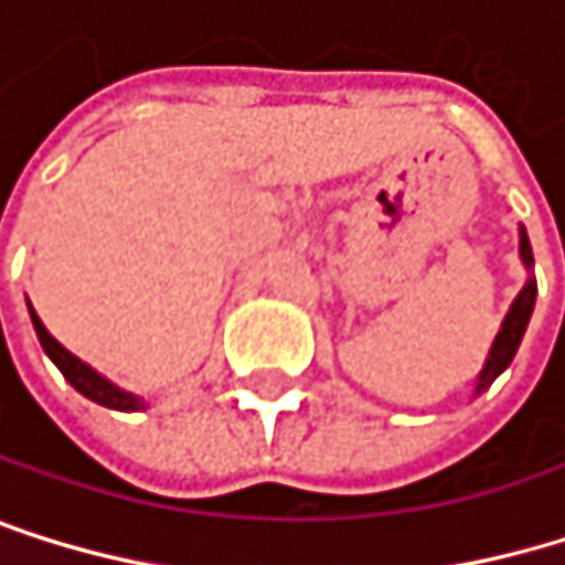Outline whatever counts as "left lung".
I'll return each mask as SVG.
<instances>
[{
  "label": "left lung",
  "instance_id": "8db88e82",
  "mask_svg": "<svg viewBox=\"0 0 565 565\" xmlns=\"http://www.w3.org/2000/svg\"><path fill=\"white\" fill-rule=\"evenodd\" d=\"M519 259H522V266H525V286L519 289V296L512 299V306H509V313H505V320H502V327H499V333H495V340H492V347H489V356H486V363H482V371H478V381H475V397L482 394V391H489L492 387V381L505 371V366L512 363V356H515V350H519V343H522V337H525V327H529V317H532V306H535V276H532V245H529V235H525V228L519 225Z\"/></svg>",
  "mask_w": 565,
  "mask_h": 565
}]
</instances>
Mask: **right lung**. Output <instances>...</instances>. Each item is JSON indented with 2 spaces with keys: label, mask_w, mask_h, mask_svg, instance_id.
Listing matches in <instances>:
<instances>
[{
  "label": "right lung",
  "mask_w": 565,
  "mask_h": 565,
  "mask_svg": "<svg viewBox=\"0 0 565 565\" xmlns=\"http://www.w3.org/2000/svg\"><path fill=\"white\" fill-rule=\"evenodd\" d=\"M30 317H33V330H36V337H40V347H43V353L60 366V374L87 397V401H94V404H100V407H110V411H145L148 404L140 401L137 394H130V391H124V387H117L114 381H107L100 371H94L90 363H83L79 356H73L46 327H43V320L36 317V309L30 306Z\"/></svg>",
  "instance_id": "right-lung-1"
}]
</instances>
